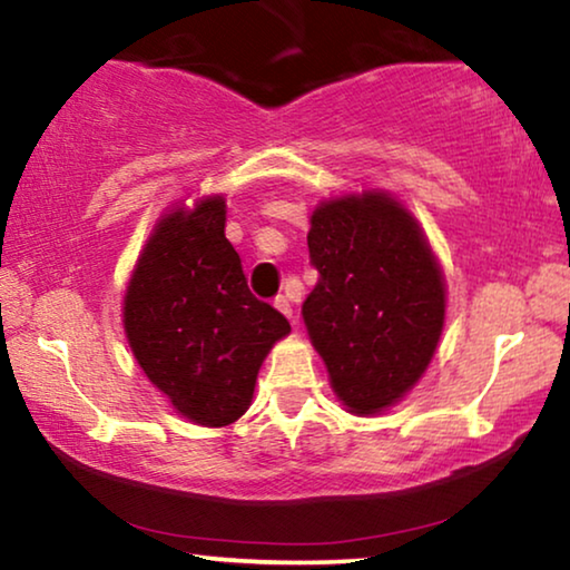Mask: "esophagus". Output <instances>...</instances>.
I'll list each match as a JSON object with an SVG mask.
<instances>
[{
	"mask_svg": "<svg viewBox=\"0 0 570 570\" xmlns=\"http://www.w3.org/2000/svg\"><path fill=\"white\" fill-rule=\"evenodd\" d=\"M274 307H276L278 312H284V315H286L288 320H292V325H296V315H294V307H292V302H288L284 294H278V296H276V299H274Z\"/></svg>",
	"mask_w": 570,
	"mask_h": 570,
	"instance_id": "34e87169",
	"label": "esophagus"
}]
</instances>
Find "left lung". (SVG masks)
Listing matches in <instances>:
<instances>
[{"label": "left lung", "instance_id": "1", "mask_svg": "<svg viewBox=\"0 0 570 570\" xmlns=\"http://www.w3.org/2000/svg\"><path fill=\"white\" fill-rule=\"evenodd\" d=\"M317 284L302 304L331 387L356 415L382 413L421 380L442 338L446 288L413 214L390 194L323 202L309 219Z\"/></svg>", "mask_w": 570, "mask_h": 570}]
</instances>
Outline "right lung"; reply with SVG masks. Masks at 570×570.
I'll return each mask as SVG.
<instances>
[{"label":"right lung","mask_w":570,"mask_h":570,"mask_svg":"<svg viewBox=\"0 0 570 570\" xmlns=\"http://www.w3.org/2000/svg\"><path fill=\"white\" fill-rule=\"evenodd\" d=\"M224 222L222 196L165 214L124 296L126 338L144 374L175 411L212 429L250 407L263 358L292 331L250 294Z\"/></svg>","instance_id":"obj_1"}]
</instances>
